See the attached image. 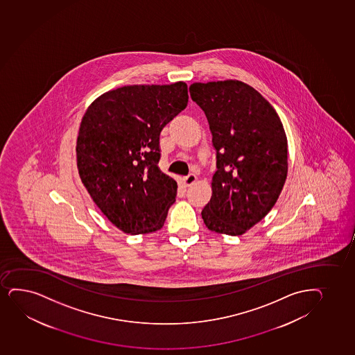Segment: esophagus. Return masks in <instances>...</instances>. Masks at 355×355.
Returning a JSON list of instances; mask_svg holds the SVG:
<instances>
[{
  "label": "esophagus",
  "instance_id": "34e87169",
  "mask_svg": "<svg viewBox=\"0 0 355 355\" xmlns=\"http://www.w3.org/2000/svg\"><path fill=\"white\" fill-rule=\"evenodd\" d=\"M196 174H193V173H191V174H188L187 176H184V184H187V186H191V184H194L196 182Z\"/></svg>",
  "mask_w": 355,
  "mask_h": 355
}]
</instances>
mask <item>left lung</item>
Instances as JSON below:
<instances>
[{
    "instance_id": "left-lung-1",
    "label": "left lung",
    "mask_w": 355,
    "mask_h": 355,
    "mask_svg": "<svg viewBox=\"0 0 355 355\" xmlns=\"http://www.w3.org/2000/svg\"><path fill=\"white\" fill-rule=\"evenodd\" d=\"M189 94L207 117L216 150L212 198L201 216L211 231L241 236L271 211L286 182L283 124L271 104L245 83H194Z\"/></svg>"
}]
</instances>
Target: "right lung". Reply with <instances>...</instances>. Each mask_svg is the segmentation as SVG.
I'll return each instance as SVG.
<instances>
[{
	"mask_svg": "<svg viewBox=\"0 0 355 355\" xmlns=\"http://www.w3.org/2000/svg\"><path fill=\"white\" fill-rule=\"evenodd\" d=\"M186 83L130 85L94 101L77 139L79 175L91 198L123 232L162 227L178 184L159 171V135L186 109Z\"/></svg>",
	"mask_w": 355,
	"mask_h": 355,
	"instance_id": "right-lung-1",
	"label": "right lung"
}]
</instances>
